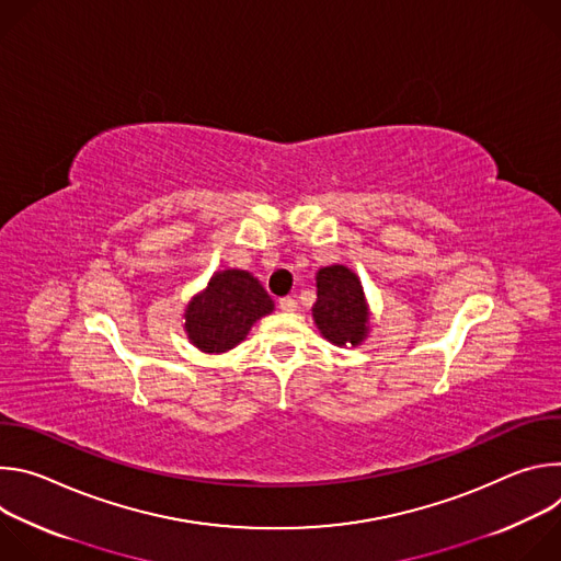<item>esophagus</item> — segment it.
<instances>
[{
	"label": "esophagus",
	"mask_w": 561,
	"mask_h": 561,
	"mask_svg": "<svg viewBox=\"0 0 561 561\" xmlns=\"http://www.w3.org/2000/svg\"><path fill=\"white\" fill-rule=\"evenodd\" d=\"M279 308H282L284 312H293V310L297 308L295 297H282V299H279Z\"/></svg>",
	"instance_id": "1"
}]
</instances>
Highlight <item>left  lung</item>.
<instances>
[{"instance_id":"8db88e82","label":"left lung","mask_w":561,"mask_h":561,"mask_svg":"<svg viewBox=\"0 0 561 561\" xmlns=\"http://www.w3.org/2000/svg\"><path fill=\"white\" fill-rule=\"evenodd\" d=\"M312 317L322 335L337 344L357 346L368 333L364 288L346 266H327L317 273V301Z\"/></svg>"}]
</instances>
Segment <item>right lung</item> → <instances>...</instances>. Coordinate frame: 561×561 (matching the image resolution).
Segmentation results:
<instances>
[{"instance_id": "obj_1", "label": "right lung", "mask_w": 561, "mask_h": 561, "mask_svg": "<svg viewBox=\"0 0 561 561\" xmlns=\"http://www.w3.org/2000/svg\"><path fill=\"white\" fill-rule=\"evenodd\" d=\"M271 310L273 299L251 273H217L186 308L188 340L204 353L230 351Z\"/></svg>"}]
</instances>
